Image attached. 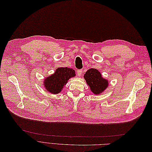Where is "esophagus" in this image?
I'll use <instances>...</instances> for the list:
<instances>
[{
    "mask_svg": "<svg viewBox=\"0 0 152 152\" xmlns=\"http://www.w3.org/2000/svg\"><path fill=\"white\" fill-rule=\"evenodd\" d=\"M82 70H78L77 72V76L80 77L82 74Z\"/></svg>",
    "mask_w": 152,
    "mask_h": 152,
    "instance_id": "34e87169",
    "label": "esophagus"
}]
</instances>
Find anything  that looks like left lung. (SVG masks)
Returning <instances> with one entry per match:
<instances>
[{
    "label": "left lung",
    "mask_w": 152,
    "mask_h": 152,
    "mask_svg": "<svg viewBox=\"0 0 152 152\" xmlns=\"http://www.w3.org/2000/svg\"><path fill=\"white\" fill-rule=\"evenodd\" d=\"M87 84L91 91L95 94H99L108 86V81L102 77L100 72L95 68L89 69L84 75Z\"/></svg>",
    "instance_id": "obj_1"
}]
</instances>
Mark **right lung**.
<instances>
[{
    "label": "right lung",
    "mask_w": 152,
    "mask_h": 152,
    "mask_svg": "<svg viewBox=\"0 0 152 152\" xmlns=\"http://www.w3.org/2000/svg\"><path fill=\"white\" fill-rule=\"evenodd\" d=\"M75 75V71L72 68H58L54 74L45 79L44 85L45 89L50 93L58 94L61 91L69 79Z\"/></svg>",
    "instance_id": "obj_1"
}]
</instances>
